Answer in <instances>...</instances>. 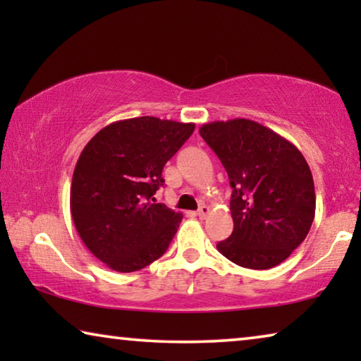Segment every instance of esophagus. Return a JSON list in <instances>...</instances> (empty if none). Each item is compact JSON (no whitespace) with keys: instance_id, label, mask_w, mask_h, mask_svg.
Instances as JSON below:
<instances>
[{"instance_id":"esophagus-1","label":"esophagus","mask_w":361,"mask_h":361,"mask_svg":"<svg viewBox=\"0 0 361 361\" xmlns=\"http://www.w3.org/2000/svg\"><path fill=\"white\" fill-rule=\"evenodd\" d=\"M209 213H210V207L202 205V207H200V209L197 210V213H195V215H197L200 219H204V218L209 216Z\"/></svg>"}]
</instances>
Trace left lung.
<instances>
[{
  "mask_svg": "<svg viewBox=\"0 0 361 361\" xmlns=\"http://www.w3.org/2000/svg\"><path fill=\"white\" fill-rule=\"evenodd\" d=\"M232 188L234 231L216 248L248 269L283 262L307 237L315 216L312 172L295 145L259 122L215 121L199 129Z\"/></svg>",
  "mask_w": 361,
  "mask_h": 361,
  "instance_id": "left-lung-1",
  "label": "left lung"
}]
</instances>
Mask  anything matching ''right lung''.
<instances>
[{"mask_svg": "<svg viewBox=\"0 0 361 361\" xmlns=\"http://www.w3.org/2000/svg\"><path fill=\"white\" fill-rule=\"evenodd\" d=\"M194 127L142 116L103 127L84 146L70 189L73 223L90 253L113 271H140L169 248L183 215L152 204V195Z\"/></svg>", "mask_w": 361, "mask_h": 361, "instance_id": "obj_1", "label": "right lung"}]
</instances>
